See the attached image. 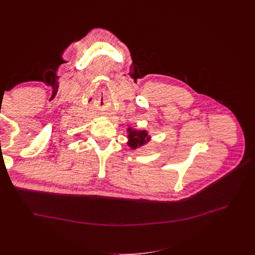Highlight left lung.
Segmentation results:
<instances>
[{
	"label": "left lung",
	"instance_id": "8db88e82",
	"mask_svg": "<svg viewBox=\"0 0 255 255\" xmlns=\"http://www.w3.org/2000/svg\"><path fill=\"white\" fill-rule=\"evenodd\" d=\"M128 145L130 148L136 149L137 146H141L148 142L149 136L145 130H135L128 128Z\"/></svg>",
	"mask_w": 255,
	"mask_h": 255
}]
</instances>
